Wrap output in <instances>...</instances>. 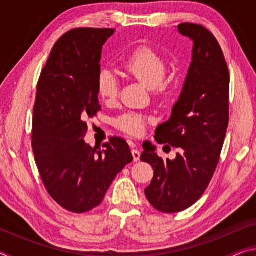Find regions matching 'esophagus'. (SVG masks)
Returning a JSON list of instances; mask_svg holds the SVG:
<instances>
[{
    "label": "esophagus",
    "instance_id": "34e87169",
    "mask_svg": "<svg viewBox=\"0 0 256 256\" xmlns=\"http://www.w3.org/2000/svg\"><path fill=\"white\" fill-rule=\"evenodd\" d=\"M132 146L134 148V146H136V144H133L132 142ZM132 154H133V159H134V162H138V160H140V151H138V149H132Z\"/></svg>",
    "mask_w": 256,
    "mask_h": 256
}]
</instances>
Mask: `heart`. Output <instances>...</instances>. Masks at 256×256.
<instances>
[{
  "mask_svg": "<svg viewBox=\"0 0 256 256\" xmlns=\"http://www.w3.org/2000/svg\"><path fill=\"white\" fill-rule=\"evenodd\" d=\"M124 68L128 73L136 78L149 89L162 90L164 78L166 76V64L157 52L148 46H141L133 50L124 60ZM98 96L104 102H112L118 94V78L115 71L108 66H102L96 78ZM148 118L136 112H124L115 120V125L120 131L130 136H138L144 132Z\"/></svg>",
  "mask_w": 256,
  "mask_h": 256,
  "instance_id": "obj_1",
  "label": "heart"
}]
</instances>
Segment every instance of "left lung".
Instances as JSON below:
<instances>
[{"instance_id":"1","label":"left lung","mask_w":256,"mask_h":256,"mask_svg":"<svg viewBox=\"0 0 256 256\" xmlns=\"http://www.w3.org/2000/svg\"><path fill=\"white\" fill-rule=\"evenodd\" d=\"M177 28L193 40L192 62L170 118L157 128L154 138L178 152L175 159L164 160L148 146L140 157L154 168L146 196L164 214L188 209L204 193L229 120V71L219 42L201 24L184 22Z\"/></svg>"}]
</instances>
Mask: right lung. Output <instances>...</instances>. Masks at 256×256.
<instances>
[{
	"instance_id": "obj_1",
	"label": "right lung",
	"mask_w": 256,
	"mask_h": 256,
	"mask_svg": "<svg viewBox=\"0 0 256 256\" xmlns=\"http://www.w3.org/2000/svg\"><path fill=\"white\" fill-rule=\"evenodd\" d=\"M115 29L76 28L55 42L37 84L32 146L42 183L74 214L102 202L116 175L133 160L124 138L86 144L88 118L100 110L96 78L102 46Z\"/></svg>"
}]
</instances>
